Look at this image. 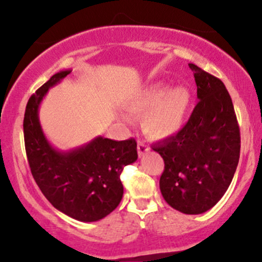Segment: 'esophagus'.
<instances>
[{"instance_id": "1", "label": "esophagus", "mask_w": 262, "mask_h": 262, "mask_svg": "<svg viewBox=\"0 0 262 262\" xmlns=\"http://www.w3.org/2000/svg\"><path fill=\"white\" fill-rule=\"evenodd\" d=\"M150 151L149 146L146 145L145 143H138V154H139V156H143L145 154H148V152Z\"/></svg>"}]
</instances>
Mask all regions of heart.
Segmentation results:
<instances>
[{
  "mask_svg": "<svg viewBox=\"0 0 262 262\" xmlns=\"http://www.w3.org/2000/svg\"><path fill=\"white\" fill-rule=\"evenodd\" d=\"M191 93L185 87L171 89L164 81L141 90L125 104L132 114H144L143 128L152 139H166L179 133L187 119Z\"/></svg>",
  "mask_w": 262,
  "mask_h": 262,
  "instance_id": "1",
  "label": "heart"
}]
</instances>
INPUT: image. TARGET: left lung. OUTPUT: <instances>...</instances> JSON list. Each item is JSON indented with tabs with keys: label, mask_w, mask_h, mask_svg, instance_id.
Returning <instances> with one entry per match:
<instances>
[{
	"label": "left lung",
	"mask_w": 262,
	"mask_h": 262,
	"mask_svg": "<svg viewBox=\"0 0 262 262\" xmlns=\"http://www.w3.org/2000/svg\"><path fill=\"white\" fill-rule=\"evenodd\" d=\"M198 103L173 137L152 144L164 159V200L185 214H201L224 196L240 156V132L224 83L194 64Z\"/></svg>",
	"instance_id": "obj_1"
}]
</instances>
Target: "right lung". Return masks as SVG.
Masks as SVG:
<instances>
[{
  "mask_svg": "<svg viewBox=\"0 0 262 262\" xmlns=\"http://www.w3.org/2000/svg\"><path fill=\"white\" fill-rule=\"evenodd\" d=\"M71 70L53 75L29 98L23 132L29 167L47 200L69 217L97 222L118 207L123 197V167L138 159L137 141H117L101 135L77 148L59 150L45 137L39 107L52 89Z\"/></svg>",
  "mask_w": 262,
  "mask_h": 262,
  "instance_id": "1",
  "label": "right lung"
}]
</instances>
